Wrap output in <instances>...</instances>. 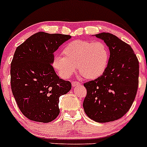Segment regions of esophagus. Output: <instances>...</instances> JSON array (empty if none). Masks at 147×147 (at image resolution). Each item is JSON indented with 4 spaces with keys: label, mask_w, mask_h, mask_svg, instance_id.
I'll use <instances>...</instances> for the list:
<instances>
[{
    "label": "esophagus",
    "mask_w": 147,
    "mask_h": 147,
    "mask_svg": "<svg viewBox=\"0 0 147 147\" xmlns=\"http://www.w3.org/2000/svg\"><path fill=\"white\" fill-rule=\"evenodd\" d=\"M72 85L73 87L77 86V85H80V82H78V81H72Z\"/></svg>",
    "instance_id": "esophagus-1"
}]
</instances>
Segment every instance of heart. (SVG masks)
Instances as JSON below:
<instances>
[{"mask_svg":"<svg viewBox=\"0 0 147 147\" xmlns=\"http://www.w3.org/2000/svg\"><path fill=\"white\" fill-rule=\"evenodd\" d=\"M62 52L64 57L55 55L52 64L64 78L72 76L78 67L85 79H97L105 72L109 62V49L101 42L72 41L65 45Z\"/></svg>","mask_w":147,"mask_h":147,"instance_id":"obj_1","label":"heart"}]
</instances>
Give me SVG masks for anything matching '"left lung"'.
I'll return each mask as SVG.
<instances>
[{
	"instance_id": "obj_1",
	"label": "left lung",
	"mask_w": 147,
	"mask_h": 147,
	"mask_svg": "<svg viewBox=\"0 0 147 147\" xmlns=\"http://www.w3.org/2000/svg\"><path fill=\"white\" fill-rule=\"evenodd\" d=\"M109 48L106 70L100 78L84 83L87 116L99 123L121 119L130 109L139 85V65L130 45L110 33L95 34Z\"/></svg>"
}]
</instances>
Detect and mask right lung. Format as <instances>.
Returning a JSON list of instances; mask_svg holds the SVG:
<instances>
[{
	"mask_svg": "<svg viewBox=\"0 0 147 147\" xmlns=\"http://www.w3.org/2000/svg\"><path fill=\"white\" fill-rule=\"evenodd\" d=\"M71 36L38 32L16 48L11 64L13 95L21 113L34 121L49 123L59 113V97L71 82L60 79L52 64L54 52Z\"/></svg>",
	"mask_w": 147,
	"mask_h": 147,
	"instance_id": "1",
	"label": "right lung"
}]
</instances>
